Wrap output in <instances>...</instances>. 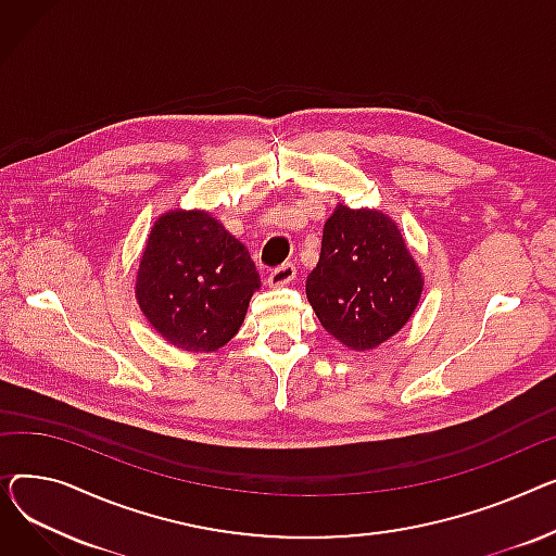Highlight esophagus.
Segmentation results:
<instances>
[{
    "label": "esophagus",
    "mask_w": 556,
    "mask_h": 556,
    "mask_svg": "<svg viewBox=\"0 0 556 556\" xmlns=\"http://www.w3.org/2000/svg\"><path fill=\"white\" fill-rule=\"evenodd\" d=\"M293 278H296V267H293L291 263H285V265L276 267V269L269 274L267 282H269L271 287H285V285H289Z\"/></svg>",
    "instance_id": "34e87169"
}]
</instances>
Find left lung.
<instances>
[{"label": "left lung", "instance_id": "obj_1", "mask_svg": "<svg viewBox=\"0 0 556 556\" xmlns=\"http://www.w3.org/2000/svg\"><path fill=\"white\" fill-rule=\"evenodd\" d=\"M305 289L323 328L345 348L366 352L410 320L424 278L393 217L339 202L323 226Z\"/></svg>", "mask_w": 556, "mask_h": 556}]
</instances>
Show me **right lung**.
<instances>
[{
    "label": "right lung",
    "mask_w": 556,
    "mask_h": 556,
    "mask_svg": "<svg viewBox=\"0 0 556 556\" xmlns=\"http://www.w3.org/2000/svg\"><path fill=\"white\" fill-rule=\"evenodd\" d=\"M260 274L208 211L175 208L150 228L135 282L148 323L186 352H217L244 323Z\"/></svg>",
    "instance_id": "1"
}]
</instances>
